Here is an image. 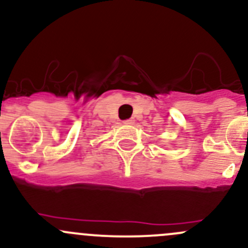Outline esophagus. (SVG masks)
I'll list each match as a JSON object with an SVG mask.
<instances>
[{
    "label": "esophagus",
    "instance_id": "obj_1",
    "mask_svg": "<svg viewBox=\"0 0 248 248\" xmlns=\"http://www.w3.org/2000/svg\"><path fill=\"white\" fill-rule=\"evenodd\" d=\"M123 123L125 124V125H132L135 123V121L134 119H126V121H124Z\"/></svg>",
    "mask_w": 248,
    "mask_h": 248
}]
</instances>
